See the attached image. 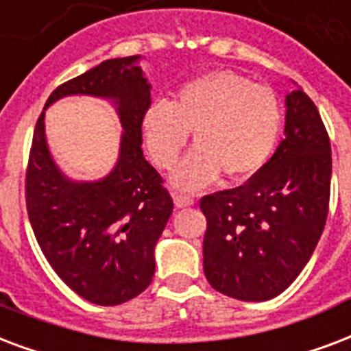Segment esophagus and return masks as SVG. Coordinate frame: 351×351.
I'll use <instances>...</instances> for the list:
<instances>
[{"label":"esophagus","mask_w":351,"mask_h":351,"mask_svg":"<svg viewBox=\"0 0 351 351\" xmlns=\"http://www.w3.org/2000/svg\"><path fill=\"white\" fill-rule=\"evenodd\" d=\"M193 204V197L184 193H175V206L176 208H187V206Z\"/></svg>","instance_id":"obj_1"}]
</instances>
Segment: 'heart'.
Masks as SVG:
<instances>
[{"instance_id":"obj_1","label":"heart","mask_w":351,"mask_h":351,"mask_svg":"<svg viewBox=\"0 0 351 351\" xmlns=\"http://www.w3.org/2000/svg\"><path fill=\"white\" fill-rule=\"evenodd\" d=\"M282 123V103L272 88L221 69L186 82L173 103L152 101L141 134L152 162L173 169L193 130L197 147L176 167L173 182L195 191L221 171L230 180L256 175L276 149Z\"/></svg>"}]
</instances>
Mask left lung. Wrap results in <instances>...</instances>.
<instances>
[{
	"mask_svg": "<svg viewBox=\"0 0 351 351\" xmlns=\"http://www.w3.org/2000/svg\"><path fill=\"white\" fill-rule=\"evenodd\" d=\"M285 104V138L274 156L247 184L200 199L206 278L243 302L271 300L296 280L330 210L331 145L322 117L300 86Z\"/></svg>",
	"mask_w": 351,
	"mask_h": 351,
	"instance_id": "1",
	"label": "left lung"
}]
</instances>
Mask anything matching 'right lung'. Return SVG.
<instances>
[{"instance_id":"right-lung-1","label":"right lung","mask_w":351,"mask_h":351,"mask_svg":"<svg viewBox=\"0 0 351 351\" xmlns=\"http://www.w3.org/2000/svg\"><path fill=\"white\" fill-rule=\"evenodd\" d=\"M138 58L104 60L60 84L45 103L47 108L64 95L84 93L117 104L125 132L110 175L86 184L68 180L47 151L44 112L25 171L27 213L45 259L71 291L97 306H119L149 287L154 245L173 213L164 178L141 151L151 84L136 66Z\"/></svg>"}]
</instances>
